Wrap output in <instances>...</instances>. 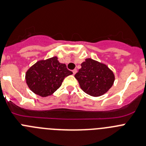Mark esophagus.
Here are the masks:
<instances>
[{
    "mask_svg": "<svg viewBox=\"0 0 146 146\" xmlns=\"http://www.w3.org/2000/svg\"><path fill=\"white\" fill-rule=\"evenodd\" d=\"M76 73H77V70H76V69H74V70H73V75L76 74Z\"/></svg>",
    "mask_w": 146,
    "mask_h": 146,
    "instance_id": "esophagus-1",
    "label": "esophagus"
}]
</instances>
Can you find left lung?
Returning a JSON list of instances; mask_svg holds the SVG:
<instances>
[{
	"label": "left lung",
	"mask_w": 146,
	"mask_h": 146,
	"mask_svg": "<svg viewBox=\"0 0 146 146\" xmlns=\"http://www.w3.org/2000/svg\"><path fill=\"white\" fill-rule=\"evenodd\" d=\"M81 65L75 78L85 93L92 97H100L111 89L115 76L106 64L87 58Z\"/></svg>",
	"instance_id": "8db88e82"
}]
</instances>
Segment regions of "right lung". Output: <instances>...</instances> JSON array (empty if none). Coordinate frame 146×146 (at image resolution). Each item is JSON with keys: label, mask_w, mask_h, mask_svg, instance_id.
<instances>
[{"label": "right lung", "mask_w": 146, "mask_h": 146, "mask_svg": "<svg viewBox=\"0 0 146 146\" xmlns=\"http://www.w3.org/2000/svg\"><path fill=\"white\" fill-rule=\"evenodd\" d=\"M71 74L66 65L60 63L55 56L33 65L26 72L25 81L33 92L45 98L57 91L65 77Z\"/></svg>", "instance_id": "add662e5"}]
</instances>
